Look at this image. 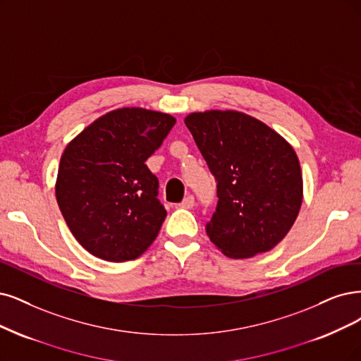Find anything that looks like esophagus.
Segmentation results:
<instances>
[{"mask_svg":"<svg viewBox=\"0 0 361 361\" xmlns=\"http://www.w3.org/2000/svg\"><path fill=\"white\" fill-rule=\"evenodd\" d=\"M193 205H195V197H193L192 195L185 196V197L183 199V202L178 204V207H180V208H184V209H190V208H193Z\"/></svg>","mask_w":361,"mask_h":361,"instance_id":"1","label":"esophagus"}]
</instances>
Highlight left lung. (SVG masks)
<instances>
[{"label": "left lung", "instance_id": "8db88e82", "mask_svg": "<svg viewBox=\"0 0 361 361\" xmlns=\"http://www.w3.org/2000/svg\"><path fill=\"white\" fill-rule=\"evenodd\" d=\"M184 123L217 183V208L205 224L211 243L231 259L272 250L302 205V172L293 147L238 111L192 113Z\"/></svg>", "mask_w": 361, "mask_h": 361}]
</instances>
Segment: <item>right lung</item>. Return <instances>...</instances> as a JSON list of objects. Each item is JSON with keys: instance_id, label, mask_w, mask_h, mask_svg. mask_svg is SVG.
<instances>
[{"instance_id": "add662e5", "label": "right lung", "mask_w": 361, "mask_h": 361, "mask_svg": "<svg viewBox=\"0 0 361 361\" xmlns=\"http://www.w3.org/2000/svg\"><path fill=\"white\" fill-rule=\"evenodd\" d=\"M176 125L169 114L118 109L77 135L61 157L56 201L74 238L109 262L140 257L156 239L166 209L149 159Z\"/></svg>"}]
</instances>
